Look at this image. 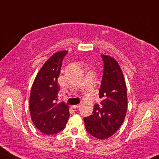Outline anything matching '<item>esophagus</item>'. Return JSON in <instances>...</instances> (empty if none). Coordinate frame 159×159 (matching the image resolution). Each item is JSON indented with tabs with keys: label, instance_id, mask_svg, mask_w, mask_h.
<instances>
[{
	"label": "esophagus",
	"instance_id": "1",
	"mask_svg": "<svg viewBox=\"0 0 159 159\" xmlns=\"http://www.w3.org/2000/svg\"><path fill=\"white\" fill-rule=\"evenodd\" d=\"M79 107H80V105H75V106H73V108H74V109H78Z\"/></svg>",
	"mask_w": 159,
	"mask_h": 159
}]
</instances>
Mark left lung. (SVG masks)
I'll list each match as a JSON object with an SVG mask.
<instances>
[{
  "instance_id": "obj_1",
  "label": "left lung",
  "mask_w": 159,
  "mask_h": 159,
  "mask_svg": "<svg viewBox=\"0 0 159 159\" xmlns=\"http://www.w3.org/2000/svg\"><path fill=\"white\" fill-rule=\"evenodd\" d=\"M103 74L99 89L100 104H94L92 114L84 118L86 129L99 139L113 135L123 122L128 107L127 89L123 74L116 61L102 55Z\"/></svg>"
}]
</instances>
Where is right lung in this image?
<instances>
[{"mask_svg": "<svg viewBox=\"0 0 159 159\" xmlns=\"http://www.w3.org/2000/svg\"><path fill=\"white\" fill-rule=\"evenodd\" d=\"M67 51L54 53L38 73L30 94L31 120L38 130L47 135L55 134L65 128L69 119V107L58 102V78L63 59Z\"/></svg>", "mask_w": 159, "mask_h": 159, "instance_id": "add662e5", "label": "right lung"}]
</instances>
